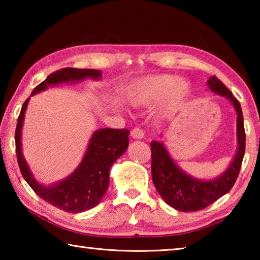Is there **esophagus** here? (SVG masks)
I'll return each instance as SVG.
<instances>
[{"label": "esophagus", "mask_w": 260, "mask_h": 260, "mask_svg": "<svg viewBox=\"0 0 260 260\" xmlns=\"http://www.w3.org/2000/svg\"><path fill=\"white\" fill-rule=\"evenodd\" d=\"M131 136H132V138H133V139H136V140L143 139V138H144V132H143V129L139 128V127H135V128L132 129Z\"/></svg>", "instance_id": "34e87169"}]
</instances>
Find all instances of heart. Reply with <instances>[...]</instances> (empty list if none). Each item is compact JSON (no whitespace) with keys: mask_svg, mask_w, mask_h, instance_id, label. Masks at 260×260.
I'll list each match as a JSON object with an SVG mask.
<instances>
[{"mask_svg":"<svg viewBox=\"0 0 260 260\" xmlns=\"http://www.w3.org/2000/svg\"><path fill=\"white\" fill-rule=\"evenodd\" d=\"M189 93L190 87L186 80H177L170 74H158L135 82L127 93V99L133 105H146L155 103L167 95L169 108L175 109L186 101Z\"/></svg>","mask_w":260,"mask_h":260,"instance_id":"b5f03b06","label":"heart"}]
</instances>
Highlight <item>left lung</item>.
<instances>
[{"label":"left lung","instance_id":"8db88e82","mask_svg":"<svg viewBox=\"0 0 260 260\" xmlns=\"http://www.w3.org/2000/svg\"><path fill=\"white\" fill-rule=\"evenodd\" d=\"M208 85L213 93L228 99L237 113V151L228 169L214 180H199L190 177L175 165L162 142L152 141L151 146V175L157 191L167 204L175 210L191 212L208 208L210 204L225 195L234 186L239 177L242 160L245 152V132L241 104L232 91L212 77Z\"/></svg>","mask_w":260,"mask_h":260}]
</instances>
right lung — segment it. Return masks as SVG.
<instances>
[{"label": "right lung", "instance_id": "add662e5", "mask_svg": "<svg viewBox=\"0 0 260 260\" xmlns=\"http://www.w3.org/2000/svg\"><path fill=\"white\" fill-rule=\"evenodd\" d=\"M102 76L99 70L65 68L49 74L45 81L34 88L30 96L46 90L48 87L63 82H77L86 78L98 80ZM25 101L17 121L15 141L17 160L26 182L35 193L48 203L70 213L83 212L98 205L109 188V172L114 161L128 147V129L102 128L95 131L87 151L77 170L58 183L42 186L33 178L21 152V128L28 101Z\"/></svg>", "mask_w": 260, "mask_h": 260}]
</instances>
